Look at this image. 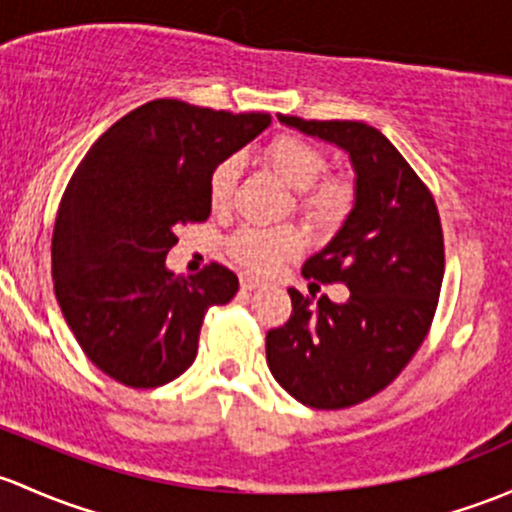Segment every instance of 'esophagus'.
<instances>
[{
	"instance_id": "1",
	"label": "esophagus",
	"mask_w": 512,
	"mask_h": 512,
	"mask_svg": "<svg viewBox=\"0 0 512 512\" xmlns=\"http://www.w3.org/2000/svg\"><path fill=\"white\" fill-rule=\"evenodd\" d=\"M262 279L252 277V274H240V289L242 292H252V289H260Z\"/></svg>"
}]
</instances>
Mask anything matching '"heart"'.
Here are the masks:
<instances>
[{"label": "heart", "instance_id": "1", "mask_svg": "<svg viewBox=\"0 0 512 512\" xmlns=\"http://www.w3.org/2000/svg\"><path fill=\"white\" fill-rule=\"evenodd\" d=\"M272 169L299 191V211L314 223H333L351 203V184L343 176L326 174V154L319 144L299 134H277L265 149ZM240 174L235 154L220 159L208 179V198L213 208H225L233 198ZM304 245V235L294 225H245L228 242V252L250 272H274L292 260Z\"/></svg>", "mask_w": 512, "mask_h": 512}]
</instances>
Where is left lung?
Here are the masks:
<instances>
[{"mask_svg": "<svg viewBox=\"0 0 512 512\" xmlns=\"http://www.w3.org/2000/svg\"><path fill=\"white\" fill-rule=\"evenodd\" d=\"M299 132L346 149L355 203L346 223L301 274L346 284L333 304L289 289L292 316L267 333L274 380L301 405L343 410L385 390L419 351L444 279V233L432 191L390 139L365 122L277 115Z\"/></svg>", "mask_w": 512, "mask_h": 512, "instance_id": "1", "label": "left lung"}]
</instances>
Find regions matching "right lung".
I'll use <instances>...</instances> for the list:
<instances>
[{
	"mask_svg": "<svg viewBox=\"0 0 512 512\" xmlns=\"http://www.w3.org/2000/svg\"><path fill=\"white\" fill-rule=\"evenodd\" d=\"M270 122L267 112L152 100L75 169L53 225V289L83 353L117 383L147 390L179 378L196 360L206 311L238 292L218 262L184 277L164 260L181 225L211 215L215 164Z\"/></svg>",
	"mask_w": 512,
	"mask_h": 512,
	"instance_id": "right-lung-1",
	"label": "right lung"
}]
</instances>
